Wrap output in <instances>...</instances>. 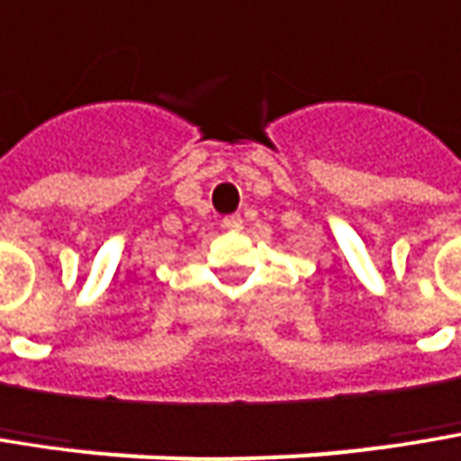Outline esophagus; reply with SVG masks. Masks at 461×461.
Here are the masks:
<instances>
[{
	"instance_id": "34e87169",
	"label": "esophagus",
	"mask_w": 461,
	"mask_h": 461,
	"mask_svg": "<svg viewBox=\"0 0 461 461\" xmlns=\"http://www.w3.org/2000/svg\"><path fill=\"white\" fill-rule=\"evenodd\" d=\"M222 228H225V230H241V228H244L241 214H228V217H222Z\"/></svg>"
}]
</instances>
